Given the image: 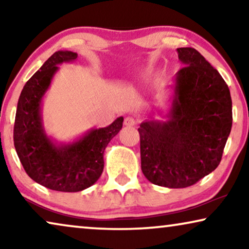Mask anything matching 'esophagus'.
Wrapping results in <instances>:
<instances>
[{
    "mask_svg": "<svg viewBox=\"0 0 249 249\" xmlns=\"http://www.w3.org/2000/svg\"><path fill=\"white\" fill-rule=\"evenodd\" d=\"M124 124L128 127H132V125L137 124V120L134 117H127L124 119Z\"/></svg>",
    "mask_w": 249,
    "mask_h": 249,
    "instance_id": "obj_1",
    "label": "esophagus"
}]
</instances>
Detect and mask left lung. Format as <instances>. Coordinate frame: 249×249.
Returning <instances> with one entry per match:
<instances>
[{
  "label": "left lung",
  "mask_w": 249,
  "mask_h": 249,
  "mask_svg": "<svg viewBox=\"0 0 249 249\" xmlns=\"http://www.w3.org/2000/svg\"><path fill=\"white\" fill-rule=\"evenodd\" d=\"M177 52L185 67L173 80L168 120H146L138 131L148 181L186 188L220 164L232 125V102L226 81L198 51Z\"/></svg>",
  "instance_id": "1"
}]
</instances>
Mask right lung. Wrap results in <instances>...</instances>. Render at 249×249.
I'll return each mask as SVG.
<instances>
[{
    "label": "right lung",
    "mask_w": 249,
    "mask_h": 249,
    "mask_svg": "<svg viewBox=\"0 0 249 249\" xmlns=\"http://www.w3.org/2000/svg\"><path fill=\"white\" fill-rule=\"evenodd\" d=\"M78 54L57 51L27 81L17 107L13 142L20 162L30 178L56 192L76 193L94 185L104 168V151L121 130L119 117L105 128L90 129L76 141L63 144L46 135L42 101L59 64L72 62Z\"/></svg>",
    "instance_id": "right-lung-1"
}]
</instances>
